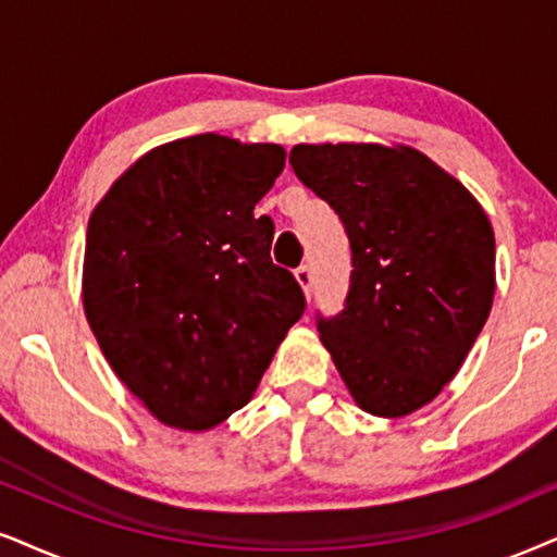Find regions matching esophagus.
<instances>
[{"instance_id": "esophagus-1", "label": "esophagus", "mask_w": 557, "mask_h": 557, "mask_svg": "<svg viewBox=\"0 0 557 557\" xmlns=\"http://www.w3.org/2000/svg\"><path fill=\"white\" fill-rule=\"evenodd\" d=\"M295 280H298L302 290H306V295H311L313 290V270L308 264H300L298 270H295Z\"/></svg>"}]
</instances>
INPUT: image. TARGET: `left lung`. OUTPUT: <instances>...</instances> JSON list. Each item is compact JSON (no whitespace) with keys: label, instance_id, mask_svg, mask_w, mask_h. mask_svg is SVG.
Here are the masks:
<instances>
[{"label":"left lung","instance_id":"1","mask_svg":"<svg viewBox=\"0 0 557 557\" xmlns=\"http://www.w3.org/2000/svg\"><path fill=\"white\" fill-rule=\"evenodd\" d=\"M293 172L339 215L351 249L344 308L319 315L357 406L396 419L440 396L491 313L488 215L424 153L377 144L295 146Z\"/></svg>","mask_w":557,"mask_h":557}]
</instances>
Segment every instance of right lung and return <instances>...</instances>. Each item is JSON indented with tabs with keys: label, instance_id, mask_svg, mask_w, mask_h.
Instances as JSON below:
<instances>
[{
	"label": "right lung",
	"instance_id": "1",
	"mask_svg": "<svg viewBox=\"0 0 557 557\" xmlns=\"http://www.w3.org/2000/svg\"><path fill=\"white\" fill-rule=\"evenodd\" d=\"M285 166L277 144L202 133L159 146L89 218L84 313L115 375L169 426L210 429L249 404L306 311L255 215Z\"/></svg>",
	"mask_w": 557,
	"mask_h": 557
}]
</instances>
